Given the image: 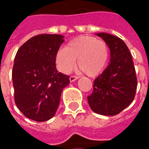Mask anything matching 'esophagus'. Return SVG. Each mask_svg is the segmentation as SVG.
<instances>
[{"label": "esophagus", "mask_w": 149, "mask_h": 149, "mask_svg": "<svg viewBox=\"0 0 149 149\" xmlns=\"http://www.w3.org/2000/svg\"><path fill=\"white\" fill-rule=\"evenodd\" d=\"M77 79H78V77H77V76H72V77H70V82L71 83L76 81Z\"/></svg>", "instance_id": "obj_1"}]
</instances>
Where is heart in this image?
<instances>
[{
    "mask_svg": "<svg viewBox=\"0 0 149 149\" xmlns=\"http://www.w3.org/2000/svg\"><path fill=\"white\" fill-rule=\"evenodd\" d=\"M108 45L101 40L89 35H82L72 40L65 48H60L55 55L58 70L62 73H69L77 65L90 77L101 74L109 61Z\"/></svg>",
    "mask_w": 149,
    "mask_h": 149,
    "instance_id": "obj_1",
    "label": "heart"
}]
</instances>
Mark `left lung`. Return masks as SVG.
Here are the masks:
<instances>
[{
	"mask_svg": "<svg viewBox=\"0 0 149 149\" xmlns=\"http://www.w3.org/2000/svg\"><path fill=\"white\" fill-rule=\"evenodd\" d=\"M110 51L107 68L93 83V91L87 97L92 111L103 116H116L134 100L137 79L132 56L120 38L106 33H96Z\"/></svg>",
	"mask_w": 149,
	"mask_h": 149,
	"instance_id": "obj_1",
	"label": "left lung"
}]
</instances>
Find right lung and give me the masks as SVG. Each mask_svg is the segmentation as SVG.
Here are the masks:
<instances>
[{
  "label": "right lung",
  "mask_w": 149,
  "mask_h": 149,
  "mask_svg": "<svg viewBox=\"0 0 149 149\" xmlns=\"http://www.w3.org/2000/svg\"><path fill=\"white\" fill-rule=\"evenodd\" d=\"M64 36L39 34L21 45L12 72L15 102L29 119L45 122L54 116L69 77L56 69L55 55Z\"/></svg>",
  "instance_id": "right-lung-1"
}]
</instances>
